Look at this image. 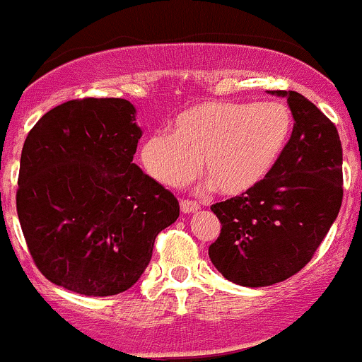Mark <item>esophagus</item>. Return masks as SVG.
I'll return each instance as SVG.
<instances>
[{"label":"esophagus","mask_w":362,"mask_h":362,"mask_svg":"<svg viewBox=\"0 0 362 362\" xmlns=\"http://www.w3.org/2000/svg\"><path fill=\"white\" fill-rule=\"evenodd\" d=\"M199 204L195 202V200H181V211L185 214H189V213H195L197 209H199Z\"/></svg>","instance_id":"obj_1"}]
</instances>
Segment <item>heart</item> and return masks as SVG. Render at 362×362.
<instances>
[{
    "mask_svg": "<svg viewBox=\"0 0 362 362\" xmlns=\"http://www.w3.org/2000/svg\"><path fill=\"white\" fill-rule=\"evenodd\" d=\"M294 130L284 102H202L182 110L173 134L153 132L142 141L141 163L165 186L180 188L204 174L223 195H241L271 174Z\"/></svg>",
    "mask_w": 362,
    "mask_h": 362,
    "instance_id": "b5f03b06",
    "label": "heart"
}]
</instances>
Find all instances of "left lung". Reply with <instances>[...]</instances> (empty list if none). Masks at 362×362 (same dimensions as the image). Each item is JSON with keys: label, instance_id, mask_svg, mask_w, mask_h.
I'll return each instance as SVG.
<instances>
[{"label": "left lung", "instance_id": "1", "mask_svg": "<svg viewBox=\"0 0 362 362\" xmlns=\"http://www.w3.org/2000/svg\"><path fill=\"white\" fill-rule=\"evenodd\" d=\"M285 96L294 130L269 176L250 192L216 202L221 232L209 259L232 284L267 287L311 260L341 207L343 151L332 121L296 91Z\"/></svg>", "mask_w": 362, "mask_h": 362}]
</instances>
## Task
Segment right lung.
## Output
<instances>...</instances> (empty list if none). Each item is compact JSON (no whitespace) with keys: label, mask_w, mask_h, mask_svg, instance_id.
Instances as JSON below:
<instances>
[{"label":"right lung","mask_w":362,"mask_h":362,"mask_svg":"<svg viewBox=\"0 0 362 362\" xmlns=\"http://www.w3.org/2000/svg\"><path fill=\"white\" fill-rule=\"evenodd\" d=\"M141 137L135 107L123 98L70 100L31 128L17 214L49 281L103 298L142 276L180 202L134 163Z\"/></svg>","instance_id":"1"}]
</instances>
